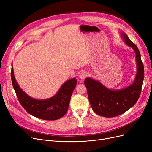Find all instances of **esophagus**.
<instances>
[{
	"label": "esophagus",
	"instance_id": "34e87169",
	"mask_svg": "<svg viewBox=\"0 0 152 152\" xmlns=\"http://www.w3.org/2000/svg\"><path fill=\"white\" fill-rule=\"evenodd\" d=\"M87 76V73L86 71H82L81 73L79 74V78L81 79H84Z\"/></svg>",
	"mask_w": 152,
	"mask_h": 152
}]
</instances>
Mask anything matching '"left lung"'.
Wrapping results in <instances>:
<instances>
[{
  "label": "left lung",
  "instance_id": "left-lung-1",
  "mask_svg": "<svg viewBox=\"0 0 152 152\" xmlns=\"http://www.w3.org/2000/svg\"><path fill=\"white\" fill-rule=\"evenodd\" d=\"M125 44L132 48L135 53L137 73L133 83L120 89H110L100 81L91 77L86 78L84 84L92 108L95 113L107 118L120 115L132 108L140 97L144 77V68L137 47L128 36L121 32Z\"/></svg>",
  "mask_w": 152,
  "mask_h": 152
}]
</instances>
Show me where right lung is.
I'll return each mask as SVG.
<instances>
[{"label": "right lung", "instance_id": "1", "mask_svg": "<svg viewBox=\"0 0 152 152\" xmlns=\"http://www.w3.org/2000/svg\"><path fill=\"white\" fill-rule=\"evenodd\" d=\"M11 78L13 89L22 107L32 116L44 120H55L66 114L72 93L76 86L75 77L64 83L53 97L47 99H36L24 92L16 81L13 65Z\"/></svg>", "mask_w": 152, "mask_h": 152}]
</instances>
